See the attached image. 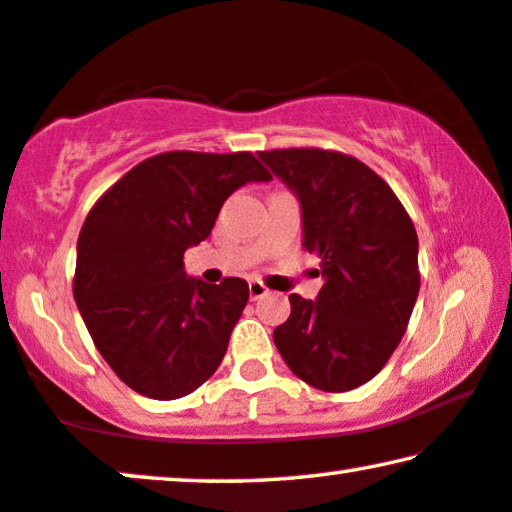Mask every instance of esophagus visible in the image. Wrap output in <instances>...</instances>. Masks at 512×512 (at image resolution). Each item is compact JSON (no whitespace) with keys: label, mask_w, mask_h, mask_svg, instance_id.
Wrapping results in <instances>:
<instances>
[{"label":"esophagus","mask_w":512,"mask_h":512,"mask_svg":"<svg viewBox=\"0 0 512 512\" xmlns=\"http://www.w3.org/2000/svg\"><path fill=\"white\" fill-rule=\"evenodd\" d=\"M248 292H250V299L257 301V299H262V296L269 294V287H266L264 282H259V280H250L248 282Z\"/></svg>","instance_id":"34e87169"}]
</instances>
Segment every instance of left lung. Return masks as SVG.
<instances>
[{"label": "left lung", "mask_w": 512, "mask_h": 512, "mask_svg": "<svg viewBox=\"0 0 512 512\" xmlns=\"http://www.w3.org/2000/svg\"><path fill=\"white\" fill-rule=\"evenodd\" d=\"M301 202L303 248L319 257L317 299L289 296L273 331L282 361L305 384L342 393L388 363L414 310L418 236L391 186L354 156L324 149L259 151Z\"/></svg>", "instance_id": "1"}]
</instances>
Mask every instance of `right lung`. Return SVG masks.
<instances>
[{
    "label": "right lung",
    "instance_id": "right-lung-1",
    "mask_svg": "<svg viewBox=\"0 0 512 512\" xmlns=\"http://www.w3.org/2000/svg\"><path fill=\"white\" fill-rule=\"evenodd\" d=\"M269 179L250 151H165L137 163L91 207L73 296L96 349L135 393L177 400L218 370L248 282L188 278L183 253L207 239L236 188Z\"/></svg>",
    "mask_w": 512,
    "mask_h": 512
}]
</instances>
